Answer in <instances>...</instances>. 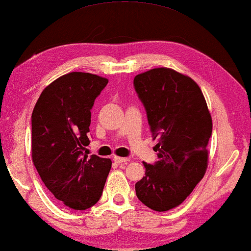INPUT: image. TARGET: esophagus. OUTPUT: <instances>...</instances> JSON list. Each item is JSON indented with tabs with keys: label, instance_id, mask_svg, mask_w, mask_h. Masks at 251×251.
<instances>
[{
	"label": "esophagus",
	"instance_id": "obj_1",
	"mask_svg": "<svg viewBox=\"0 0 251 251\" xmlns=\"http://www.w3.org/2000/svg\"><path fill=\"white\" fill-rule=\"evenodd\" d=\"M113 160H114L115 163L118 164H121V163H126L129 162V159L128 157H120V156H114L113 157Z\"/></svg>",
	"mask_w": 251,
	"mask_h": 251
}]
</instances>
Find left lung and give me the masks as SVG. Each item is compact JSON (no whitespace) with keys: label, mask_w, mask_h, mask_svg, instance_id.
Returning <instances> with one entry per match:
<instances>
[{"label":"left lung","mask_w":251,"mask_h":251,"mask_svg":"<svg viewBox=\"0 0 251 251\" xmlns=\"http://www.w3.org/2000/svg\"><path fill=\"white\" fill-rule=\"evenodd\" d=\"M145 107L157 161L144 162L137 198L155 211L179 205L204 176L212 121L199 85L170 68H153L133 78Z\"/></svg>","instance_id":"1"}]
</instances>
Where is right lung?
I'll return each mask as SVG.
<instances>
[{
	"label": "right lung",
	"mask_w": 251,
	"mask_h": 251,
	"mask_svg": "<svg viewBox=\"0 0 251 251\" xmlns=\"http://www.w3.org/2000/svg\"><path fill=\"white\" fill-rule=\"evenodd\" d=\"M108 83L82 72L48 85L32 114V159L41 179L57 200L74 210L97 203L112 161L83 153L95 99Z\"/></svg>",
	"instance_id": "right-lung-1"
}]
</instances>
